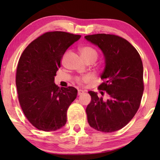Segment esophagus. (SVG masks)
Here are the masks:
<instances>
[{"mask_svg": "<svg viewBox=\"0 0 160 160\" xmlns=\"http://www.w3.org/2000/svg\"><path fill=\"white\" fill-rule=\"evenodd\" d=\"M84 93V91L82 90H78V96H80V95H82Z\"/></svg>", "mask_w": 160, "mask_h": 160, "instance_id": "1", "label": "esophagus"}]
</instances>
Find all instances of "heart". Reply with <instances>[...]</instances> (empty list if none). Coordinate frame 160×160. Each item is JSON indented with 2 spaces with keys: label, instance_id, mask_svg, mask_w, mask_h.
Here are the masks:
<instances>
[{
  "label": "heart",
  "instance_id": "b5f03b06",
  "mask_svg": "<svg viewBox=\"0 0 160 160\" xmlns=\"http://www.w3.org/2000/svg\"><path fill=\"white\" fill-rule=\"evenodd\" d=\"M80 53L82 56V58L86 61L87 62L93 63L96 62L98 58V53L97 50L94 47L87 45L81 47L80 49ZM91 80V77L89 76H77L75 78L74 81L76 84L79 85H82L84 83L89 82Z\"/></svg>",
  "mask_w": 160,
  "mask_h": 160
}]
</instances>
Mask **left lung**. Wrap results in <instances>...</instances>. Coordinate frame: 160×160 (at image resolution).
Listing matches in <instances>:
<instances>
[{
  "label": "left lung",
  "mask_w": 160,
  "mask_h": 160,
  "mask_svg": "<svg viewBox=\"0 0 160 160\" xmlns=\"http://www.w3.org/2000/svg\"><path fill=\"white\" fill-rule=\"evenodd\" d=\"M85 38L104 53L106 64L101 75L104 82L98 90L106 91L108 96L106 100L89 91L91 101L86 109L88 122L98 131H118L132 120L140 106L144 88L142 59L136 49L120 36L97 33Z\"/></svg>",
  "instance_id": "obj_1"
}]
</instances>
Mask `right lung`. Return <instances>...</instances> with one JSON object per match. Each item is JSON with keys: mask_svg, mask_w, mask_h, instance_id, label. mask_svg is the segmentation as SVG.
I'll return each mask as SVG.
<instances>
[{"mask_svg": "<svg viewBox=\"0 0 160 160\" xmlns=\"http://www.w3.org/2000/svg\"><path fill=\"white\" fill-rule=\"evenodd\" d=\"M80 35L48 32L23 51L17 66L16 84L24 115L33 127L44 131H56L67 122V111L77 97L73 87L54 83L66 50Z\"/></svg>", "mask_w": 160, "mask_h": 160, "instance_id": "right-lung-1", "label": "right lung"}]
</instances>
